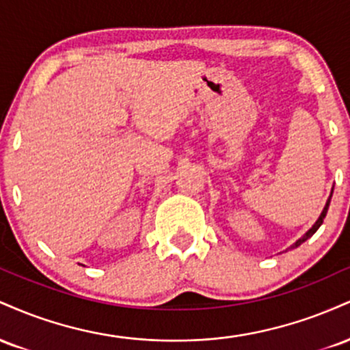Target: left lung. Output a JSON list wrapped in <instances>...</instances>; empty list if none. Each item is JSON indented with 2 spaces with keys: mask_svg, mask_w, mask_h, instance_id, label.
Here are the masks:
<instances>
[{
  "mask_svg": "<svg viewBox=\"0 0 350 350\" xmlns=\"http://www.w3.org/2000/svg\"><path fill=\"white\" fill-rule=\"evenodd\" d=\"M332 191H334V189H332ZM332 191H331V196H329V198H327V200H326V206H324V208H323V212H321V215H319V217H317V220H316V222H314V226H312L311 228H309V230H308V232H306V234H304L303 237H301V239H298V240H296V242H295V243H293V245H291V247H288V248H286V250H293V248H298L301 243H304V242H306V240H308V239H311V237L316 234V230H317V228H319V227H321V224H323L324 217H326V214H327V208H329V204H331V198H332Z\"/></svg>",
  "mask_w": 350,
  "mask_h": 350,
  "instance_id": "obj_1",
  "label": "left lung"
}]
</instances>
